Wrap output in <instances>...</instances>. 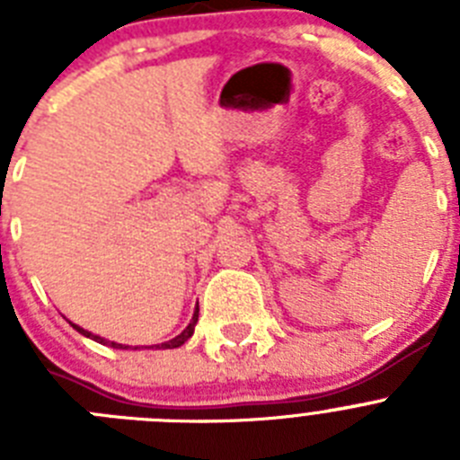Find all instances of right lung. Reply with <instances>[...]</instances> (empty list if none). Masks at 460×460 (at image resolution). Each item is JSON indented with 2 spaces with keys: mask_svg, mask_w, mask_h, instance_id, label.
Returning a JSON list of instances; mask_svg holds the SVG:
<instances>
[{
  "mask_svg": "<svg viewBox=\"0 0 460 460\" xmlns=\"http://www.w3.org/2000/svg\"><path fill=\"white\" fill-rule=\"evenodd\" d=\"M195 323H198V308H195V313H193V320H190L189 323V327L184 329V332H181L180 336H174L172 341H165V343H161V345H156V348H164V350H172V348H180V345H184L186 341L190 339V336H193V329H195ZM75 329H78L80 334H84V336H89V339H93V341H99V343H103V345H110V348H128V345H121V343H115V341H105V339H101V336H96V334H92V332H87V329H83V327H78V324H75Z\"/></svg>",
  "mask_w": 460,
  "mask_h": 460,
  "instance_id": "1",
  "label": "right lung"
}]
</instances>
